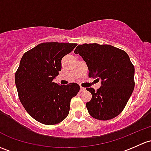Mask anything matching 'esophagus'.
<instances>
[{
  "mask_svg": "<svg viewBox=\"0 0 151 151\" xmlns=\"http://www.w3.org/2000/svg\"><path fill=\"white\" fill-rule=\"evenodd\" d=\"M84 91H85V88L81 87V88H80V92H81V93H83Z\"/></svg>",
  "mask_w": 151,
  "mask_h": 151,
  "instance_id": "esophagus-1",
  "label": "esophagus"
}]
</instances>
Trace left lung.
<instances>
[{"mask_svg":"<svg viewBox=\"0 0 151 151\" xmlns=\"http://www.w3.org/2000/svg\"><path fill=\"white\" fill-rule=\"evenodd\" d=\"M79 53L88 65L90 78L101 80L95 92L87 88L92 98L86 104L89 114L98 120L111 119L120 114L134 88V67L124 50L110 45L90 43L79 45Z\"/></svg>","mask_w":151,"mask_h":151,"instance_id":"8db88e82","label":"left lung"}]
</instances>
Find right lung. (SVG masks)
<instances>
[{"instance_id": "1", "label": "right lung", "mask_w": 151, "mask_h": 151, "mask_svg": "<svg viewBox=\"0 0 151 151\" xmlns=\"http://www.w3.org/2000/svg\"><path fill=\"white\" fill-rule=\"evenodd\" d=\"M77 43L42 42L27 51L15 73L19 98L28 114L43 124L54 125L66 118L70 101L80 91L77 83L53 82L61 70V61Z\"/></svg>"}]
</instances>
